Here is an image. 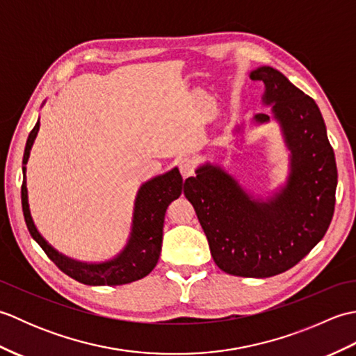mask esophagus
<instances>
[{
  "label": "esophagus",
  "mask_w": 356,
  "mask_h": 356,
  "mask_svg": "<svg viewBox=\"0 0 356 356\" xmlns=\"http://www.w3.org/2000/svg\"><path fill=\"white\" fill-rule=\"evenodd\" d=\"M179 170H180V174H182L184 179L191 177L193 174H194V171H195V162L193 161L191 157L180 159V161H179Z\"/></svg>",
  "instance_id": "esophagus-1"
}]
</instances>
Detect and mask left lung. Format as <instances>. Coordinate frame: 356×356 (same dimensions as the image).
<instances>
[{"label": "left lung", "instance_id": "obj_1", "mask_svg": "<svg viewBox=\"0 0 356 356\" xmlns=\"http://www.w3.org/2000/svg\"><path fill=\"white\" fill-rule=\"evenodd\" d=\"M264 84L263 104L282 128L291 151L286 185L255 199L222 166L205 163L185 180L211 255L226 274L272 277L295 266L324 237L334 217L338 172L318 105L269 65L251 72ZM255 124H266L259 113ZM240 130V128H238Z\"/></svg>", "mask_w": 356, "mask_h": 356}]
</instances>
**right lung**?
I'll use <instances>...</instances> for the list:
<instances>
[{"mask_svg":"<svg viewBox=\"0 0 356 356\" xmlns=\"http://www.w3.org/2000/svg\"><path fill=\"white\" fill-rule=\"evenodd\" d=\"M38 130H40V119H38L33 130L29 134L24 156H22V176L24 177H22L21 186V203L30 236L33 237L36 243L42 248V251L47 254L49 259L64 274L74 278L79 283L88 286H119L136 282V280L148 275L154 269L159 255H161L166 208L172 200L179 199V195L182 194L184 179L180 176L179 170L172 168L168 172L148 180L139 188L134 200L130 238H128L125 248L115 259L102 263L78 261L58 252L55 248L49 245L47 240L36 229L32 214H30L26 185V165Z\"/></svg>","mask_w":356,"mask_h":356,"instance_id":"obj_1","label":"right lung"}]
</instances>
